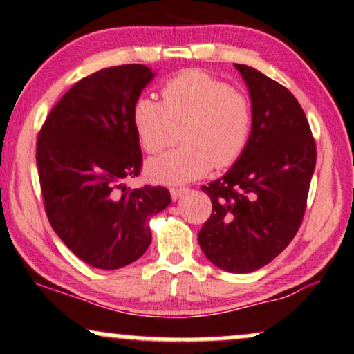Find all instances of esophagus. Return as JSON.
Masks as SVG:
<instances>
[{
    "label": "esophagus",
    "instance_id": "34e87169",
    "mask_svg": "<svg viewBox=\"0 0 354 354\" xmlns=\"http://www.w3.org/2000/svg\"><path fill=\"white\" fill-rule=\"evenodd\" d=\"M187 192H189V189H185V187H174V189H170V195H172L174 200H178L184 197Z\"/></svg>",
    "mask_w": 354,
    "mask_h": 354
}]
</instances>
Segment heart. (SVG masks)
I'll return each mask as SVG.
<instances>
[{"label": "heart", "instance_id": "b5f03b06", "mask_svg": "<svg viewBox=\"0 0 354 354\" xmlns=\"http://www.w3.org/2000/svg\"><path fill=\"white\" fill-rule=\"evenodd\" d=\"M162 102L141 97L131 110L139 146L147 154L162 151L174 128L184 124V147L154 157L146 165L152 180L180 185L231 167L241 159L251 138L252 110L246 95L202 71H185L167 80Z\"/></svg>", "mask_w": 354, "mask_h": 354}]
</instances>
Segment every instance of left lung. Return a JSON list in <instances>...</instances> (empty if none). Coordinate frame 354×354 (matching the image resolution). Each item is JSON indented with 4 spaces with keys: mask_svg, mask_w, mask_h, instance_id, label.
Masks as SVG:
<instances>
[{
    "mask_svg": "<svg viewBox=\"0 0 354 354\" xmlns=\"http://www.w3.org/2000/svg\"><path fill=\"white\" fill-rule=\"evenodd\" d=\"M251 95V138L241 159L202 190L212 215L198 231L205 256L220 269L246 274L269 264L302 225L317 162L305 113L286 86L234 64Z\"/></svg>",
    "mask_w": 354,
    "mask_h": 354,
    "instance_id": "1",
    "label": "left lung"
}]
</instances>
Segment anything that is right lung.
I'll return each mask as SVG.
<instances>
[{"mask_svg":"<svg viewBox=\"0 0 354 354\" xmlns=\"http://www.w3.org/2000/svg\"><path fill=\"white\" fill-rule=\"evenodd\" d=\"M154 78L141 64L118 65L77 82L37 136L44 208L57 236L91 268L120 269L151 244L149 218L170 203L165 187L133 189L142 167L131 110Z\"/></svg>","mask_w":354,"mask_h":354,"instance_id":"right-lung-1","label":"right lung"}]
</instances>
